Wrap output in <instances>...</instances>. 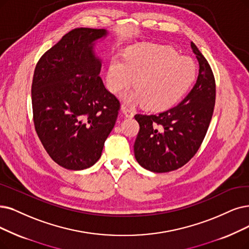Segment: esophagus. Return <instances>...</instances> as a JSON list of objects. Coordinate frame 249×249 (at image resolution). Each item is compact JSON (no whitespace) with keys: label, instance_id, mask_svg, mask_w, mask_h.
Instances as JSON below:
<instances>
[{"label":"esophagus","instance_id":"esophagus-1","mask_svg":"<svg viewBox=\"0 0 249 249\" xmlns=\"http://www.w3.org/2000/svg\"><path fill=\"white\" fill-rule=\"evenodd\" d=\"M122 110H123L124 114L126 117H133V116H134V110H133L132 108H128L127 106L123 105V106H122Z\"/></svg>","mask_w":249,"mask_h":249}]
</instances>
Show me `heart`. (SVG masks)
Here are the masks:
<instances>
[{"label":"heart","mask_w":249,"mask_h":249,"mask_svg":"<svg viewBox=\"0 0 249 249\" xmlns=\"http://www.w3.org/2000/svg\"><path fill=\"white\" fill-rule=\"evenodd\" d=\"M197 66L189 56H180L172 47L142 44L126 50L124 59L113 57L107 68V87L117 94L135 78L137 91L126 101L143 103L150 110H165L177 104L193 85Z\"/></svg>","instance_id":"heart-1"}]
</instances>
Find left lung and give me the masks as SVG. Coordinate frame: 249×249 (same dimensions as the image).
I'll list each match as a JSON object with an SVG mask.
<instances>
[{
    "label": "left lung",
    "mask_w": 249,
    "mask_h": 249,
    "mask_svg": "<svg viewBox=\"0 0 249 249\" xmlns=\"http://www.w3.org/2000/svg\"><path fill=\"white\" fill-rule=\"evenodd\" d=\"M199 63L195 86L182 102L157 114L135 115L140 125L134 144L137 161L146 170L168 173L185 165L201 146L210 126L215 81L211 65L191 43Z\"/></svg>",
    "instance_id": "obj_1"
}]
</instances>
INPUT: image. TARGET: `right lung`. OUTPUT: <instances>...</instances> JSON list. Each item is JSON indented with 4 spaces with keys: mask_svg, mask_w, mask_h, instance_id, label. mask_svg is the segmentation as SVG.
<instances>
[{
    "mask_svg": "<svg viewBox=\"0 0 249 249\" xmlns=\"http://www.w3.org/2000/svg\"><path fill=\"white\" fill-rule=\"evenodd\" d=\"M105 29L78 27L39 58L32 84L36 132L53 160L85 170L101 157L121 109L105 88L93 43Z\"/></svg>",
    "mask_w": 249,
    "mask_h": 249,
    "instance_id": "obj_1",
    "label": "right lung"
}]
</instances>
